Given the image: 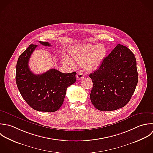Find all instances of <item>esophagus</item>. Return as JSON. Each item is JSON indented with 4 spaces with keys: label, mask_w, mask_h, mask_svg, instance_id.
Returning a JSON list of instances; mask_svg holds the SVG:
<instances>
[{
    "label": "esophagus",
    "mask_w": 153,
    "mask_h": 153,
    "mask_svg": "<svg viewBox=\"0 0 153 153\" xmlns=\"http://www.w3.org/2000/svg\"><path fill=\"white\" fill-rule=\"evenodd\" d=\"M84 75L83 74V73H77V74L76 75V77H77V79H78V80H81V79H82L83 78H84Z\"/></svg>",
    "instance_id": "obj_1"
}]
</instances>
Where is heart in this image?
<instances>
[{"label":"heart","instance_id":"heart-1","mask_svg":"<svg viewBox=\"0 0 153 153\" xmlns=\"http://www.w3.org/2000/svg\"><path fill=\"white\" fill-rule=\"evenodd\" d=\"M107 54V49L102 45L86 44L81 46L72 53L74 59L81 64L84 70L88 72H93L97 70ZM65 64L73 66L74 64L70 59L65 58Z\"/></svg>","mask_w":153,"mask_h":153}]
</instances>
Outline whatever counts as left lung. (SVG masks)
<instances>
[{"label":"left lung","instance_id":"8db88e82","mask_svg":"<svg viewBox=\"0 0 153 153\" xmlns=\"http://www.w3.org/2000/svg\"><path fill=\"white\" fill-rule=\"evenodd\" d=\"M89 76L93 82L90 98L97 109L108 111L123 107L138 81L135 56L129 48L118 44Z\"/></svg>","mask_w":153,"mask_h":153}]
</instances>
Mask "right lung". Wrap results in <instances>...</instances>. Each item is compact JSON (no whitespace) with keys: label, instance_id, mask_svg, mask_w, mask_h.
Wrapping results in <instances>:
<instances>
[{"label":"right lung","instance_id":"1","mask_svg":"<svg viewBox=\"0 0 153 153\" xmlns=\"http://www.w3.org/2000/svg\"><path fill=\"white\" fill-rule=\"evenodd\" d=\"M46 46L49 43L39 42ZM37 46L30 45L19 56L16 68V83L25 102L34 110L54 112L63 104L67 88L76 80V72L62 73L51 69L41 74H34L30 70V58Z\"/></svg>","mask_w":153,"mask_h":153}]
</instances>
